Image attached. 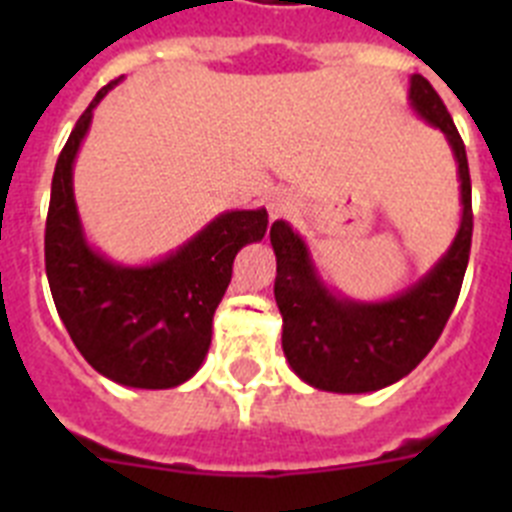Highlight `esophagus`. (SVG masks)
Masks as SVG:
<instances>
[{"instance_id":"obj_1","label":"esophagus","mask_w":512,"mask_h":512,"mask_svg":"<svg viewBox=\"0 0 512 512\" xmlns=\"http://www.w3.org/2000/svg\"><path fill=\"white\" fill-rule=\"evenodd\" d=\"M266 207H269L271 220H277V217H284L292 210V202H289L284 194H271L269 200H266Z\"/></svg>"}]
</instances>
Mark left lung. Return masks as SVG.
<instances>
[{
  "instance_id": "left-lung-1",
  "label": "left lung",
  "mask_w": 512,
  "mask_h": 512,
  "mask_svg": "<svg viewBox=\"0 0 512 512\" xmlns=\"http://www.w3.org/2000/svg\"><path fill=\"white\" fill-rule=\"evenodd\" d=\"M410 104L449 140L464 205L454 243L418 284L384 302L336 297L320 282L300 235L284 220L271 225L284 356L297 377L318 390L359 395L395 384L436 346L459 300L474 228L467 148L443 99L420 74L410 76Z\"/></svg>"
}]
</instances>
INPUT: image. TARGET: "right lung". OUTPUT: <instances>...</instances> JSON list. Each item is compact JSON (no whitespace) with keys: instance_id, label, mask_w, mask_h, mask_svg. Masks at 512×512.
<instances>
[{"instance_id":"add662e5","label":"right lung","mask_w":512,"mask_h":512,"mask_svg":"<svg viewBox=\"0 0 512 512\" xmlns=\"http://www.w3.org/2000/svg\"><path fill=\"white\" fill-rule=\"evenodd\" d=\"M97 92L56 161L45 220V274L63 325L102 377L138 390H169L202 366L212 315L233 277V259L264 238L266 210L217 215L179 251L148 266L104 259L84 238L74 202V158L87 135Z\"/></svg>"}]
</instances>
